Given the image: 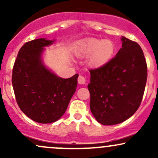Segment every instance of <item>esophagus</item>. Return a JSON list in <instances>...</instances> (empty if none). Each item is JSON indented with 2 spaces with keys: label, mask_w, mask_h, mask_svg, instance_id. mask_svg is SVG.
Wrapping results in <instances>:
<instances>
[{
  "label": "esophagus",
  "mask_w": 158,
  "mask_h": 158,
  "mask_svg": "<svg viewBox=\"0 0 158 158\" xmlns=\"http://www.w3.org/2000/svg\"><path fill=\"white\" fill-rule=\"evenodd\" d=\"M78 83L80 85H84L86 83V79L83 76H79L78 78Z\"/></svg>",
  "instance_id": "esophagus-1"
}]
</instances>
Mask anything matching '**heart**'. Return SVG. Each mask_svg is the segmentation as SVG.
I'll return each mask as SVG.
<instances>
[{
	"instance_id": "obj_1",
	"label": "heart",
	"mask_w": 158,
	"mask_h": 158,
	"mask_svg": "<svg viewBox=\"0 0 158 158\" xmlns=\"http://www.w3.org/2000/svg\"><path fill=\"white\" fill-rule=\"evenodd\" d=\"M115 45L110 40L90 39L81 43L76 51L78 56H89L88 64L94 68L104 66L113 57Z\"/></svg>"
}]
</instances>
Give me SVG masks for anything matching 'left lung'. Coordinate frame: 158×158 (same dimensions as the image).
Segmentation results:
<instances>
[{
    "label": "left lung",
    "instance_id": "left-lung-1",
    "mask_svg": "<svg viewBox=\"0 0 158 158\" xmlns=\"http://www.w3.org/2000/svg\"><path fill=\"white\" fill-rule=\"evenodd\" d=\"M115 57L101 68L90 70V108L105 126L119 124L140 106L147 80V64L140 46L126 37Z\"/></svg>",
    "mask_w": 158,
    "mask_h": 158
}]
</instances>
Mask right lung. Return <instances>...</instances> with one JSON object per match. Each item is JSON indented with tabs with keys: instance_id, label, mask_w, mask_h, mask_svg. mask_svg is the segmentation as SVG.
Wrapping results in <instances>:
<instances>
[{
	"instance_id": "obj_1",
	"label": "right lung",
	"mask_w": 158,
	"mask_h": 158,
	"mask_svg": "<svg viewBox=\"0 0 158 158\" xmlns=\"http://www.w3.org/2000/svg\"><path fill=\"white\" fill-rule=\"evenodd\" d=\"M52 40L39 39L20 49L12 69V82L18 105L29 118L51 123L62 117L77 86L78 74L62 79L43 64L41 54Z\"/></svg>"
}]
</instances>
